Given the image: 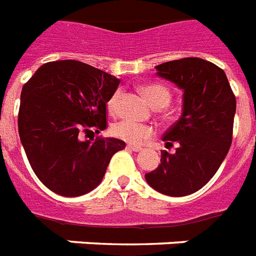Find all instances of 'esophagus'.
I'll return each instance as SVG.
<instances>
[{"label": "esophagus", "instance_id": "obj_1", "mask_svg": "<svg viewBox=\"0 0 256 256\" xmlns=\"http://www.w3.org/2000/svg\"><path fill=\"white\" fill-rule=\"evenodd\" d=\"M126 148L132 150V152H140V150H142V148H140V146H134V144H128Z\"/></svg>", "mask_w": 256, "mask_h": 256}]
</instances>
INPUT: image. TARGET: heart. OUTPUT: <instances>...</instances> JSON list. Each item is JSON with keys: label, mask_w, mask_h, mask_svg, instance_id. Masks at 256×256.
Returning <instances> with one entry per match:
<instances>
[{"label": "heart", "mask_w": 256, "mask_h": 256, "mask_svg": "<svg viewBox=\"0 0 256 256\" xmlns=\"http://www.w3.org/2000/svg\"><path fill=\"white\" fill-rule=\"evenodd\" d=\"M140 92L144 94V98L148 100V104L156 108H164L170 100V90L164 85H148L140 88ZM120 102V92H116L108 100V112H116ZM112 136L120 138L122 140H126L128 144H140L144 140H148L150 136H154V128L148 124H140L132 120H120L112 128Z\"/></svg>", "instance_id": "1"}]
</instances>
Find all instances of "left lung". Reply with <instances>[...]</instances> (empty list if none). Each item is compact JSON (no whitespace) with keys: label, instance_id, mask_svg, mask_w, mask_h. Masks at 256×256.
<instances>
[{"label":"left lung","instance_id":"left-lung-1","mask_svg":"<svg viewBox=\"0 0 256 256\" xmlns=\"http://www.w3.org/2000/svg\"><path fill=\"white\" fill-rule=\"evenodd\" d=\"M156 76L182 88V116L162 140L178 144L160 152V164L144 178L168 196L200 190L218 171L232 140L236 100L226 74L212 62L191 57L156 66Z\"/></svg>","mask_w":256,"mask_h":256}]
</instances>
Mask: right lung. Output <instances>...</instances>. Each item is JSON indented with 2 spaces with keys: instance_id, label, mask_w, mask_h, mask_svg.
I'll return each instance as SVG.
<instances>
[{
  "instance_id": "right-lung-1",
  "label": "right lung",
  "mask_w": 256,
  "mask_h": 256,
  "mask_svg": "<svg viewBox=\"0 0 256 256\" xmlns=\"http://www.w3.org/2000/svg\"><path fill=\"white\" fill-rule=\"evenodd\" d=\"M120 80L73 60L48 62L26 82L18 112L20 140L38 179L62 196H80L104 179L116 138L82 140L106 128V104ZM94 138V136H92Z\"/></svg>"
}]
</instances>
